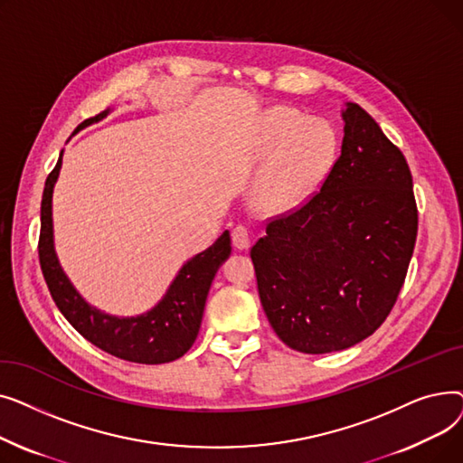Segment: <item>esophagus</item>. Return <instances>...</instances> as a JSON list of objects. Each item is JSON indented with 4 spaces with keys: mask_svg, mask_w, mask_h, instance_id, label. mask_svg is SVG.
<instances>
[{
    "mask_svg": "<svg viewBox=\"0 0 463 463\" xmlns=\"http://www.w3.org/2000/svg\"><path fill=\"white\" fill-rule=\"evenodd\" d=\"M231 236H232V246L236 250H248L250 248L251 240H250V232H248V229L244 225H236L232 229Z\"/></svg>",
    "mask_w": 463,
    "mask_h": 463,
    "instance_id": "1",
    "label": "esophagus"
}]
</instances>
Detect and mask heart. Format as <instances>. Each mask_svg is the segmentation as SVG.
Segmentation results:
<instances>
[{"instance_id":"b5f03b06","label":"heart","mask_w":463,"mask_h":463,"mask_svg":"<svg viewBox=\"0 0 463 463\" xmlns=\"http://www.w3.org/2000/svg\"><path fill=\"white\" fill-rule=\"evenodd\" d=\"M257 157L270 163L257 189L266 212L297 206L326 180L335 161V135L323 119H306L298 110L274 107L260 118Z\"/></svg>"}]
</instances>
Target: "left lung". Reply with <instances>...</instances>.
Instances as JSON below:
<instances>
[{"instance_id":"obj_1","label":"left lung","mask_w":463,"mask_h":463,"mask_svg":"<svg viewBox=\"0 0 463 463\" xmlns=\"http://www.w3.org/2000/svg\"><path fill=\"white\" fill-rule=\"evenodd\" d=\"M321 189L266 223L251 248L262 309L285 345L323 354L356 345L392 311L419 229L409 165L356 103Z\"/></svg>"}]
</instances>
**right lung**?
<instances>
[{
    "label": "right lung",
    "instance_id": "1",
    "mask_svg": "<svg viewBox=\"0 0 463 463\" xmlns=\"http://www.w3.org/2000/svg\"><path fill=\"white\" fill-rule=\"evenodd\" d=\"M109 110L88 118L82 129L105 118ZM61 156L44 182L41 201L39 262L52 300L82 337L101 351L137 364H165L184 356L197 339L212 279L231 255V234L225 231L213 244L187 260L168 287L163 300L138 317H112L91 307L63 274L52 238V191L61 168Z\"/></svg>",
    "mask_w": 463,
    "mask_h": 463
}]
</instances>
